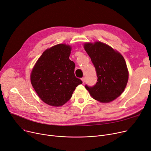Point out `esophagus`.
Wrapping results in <instances>:
<instances>
[{"mask_svg":"<svg viewBox=\"0 0 151 151\" xmlns=\"http://www.w3.org/2000/svg\"><path fill=\"white\" fill-rule=\"evenodd\" d=\"M82 82L83 83H85V77H83V78H82Z\"/></svg>","mask_w":151,"mask_h":151,"instance_id":"esophagus-1","label":"esophagus"}]
</instances>
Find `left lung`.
<instances>
[{
	"label": "left lung",
	"instance_id": "obj_1",
	"mask_svg": "<svg viewBox=\"0 0 151 151\" xmlns=\"http://www.w3.org/2000/svg\"><path fill=\"white\" fill-rule=\"evenodd\" d=\"M83 47L96 68L97 82L93 87L85 86L93 98L109 103L124 91L129 80L126 61L120 53L101 41L85 42Z\"/></svg>",
	"mask_w": 151,
	"mask_h": 151
}]
</instances>
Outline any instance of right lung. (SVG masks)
<instances>
[{"label": "right lung", "instance_id": "obj_1", "mask_svg": "<svg viewBox=\"0 0 151 151\" xmlns=\"http://www.w3.org/2000/svg\"><path fill=\"white\" fill-rule=\"evenodd\" d=\"M72 47L58 44L44 50L30 73V82L40 99L61 107L72 97L82 82L74 75L75 63L69 57Z\"/></svg>", "mask_w": 151, "mask_h": 151}]
</instances>
